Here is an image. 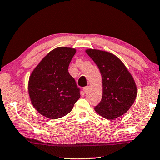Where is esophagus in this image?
Listing matches in <instances>:
<instances>
[{
	"label": "esophagus",
	"mask_w": 160,
	"mask_h": 160,
	"mask_svg": "<svg viewBox=\"0 0 160 160\" xmlns=\"http://www.w3.org/2000/svg\"><path fill=\"white\" fill-rule=\"evenodd\" d=\"M88 89H89V87H88V86H86V87L83 88V91H84L85 93H86V92H88Z\"/></svg>",
	"instance_id": "esophagus-1"
}]
</instances>
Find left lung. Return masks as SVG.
<instances>
[{
	"label": "left lung",
	"instance_id": "left-lung-1",
	"mask_svg": "<svg viewBox=\"0 0 160 160\" xmlns=\"http://www.w3.org/2000/svg\"><path fill=\"white\" fill-rule=\"evenodd\" d=\"M85 52L98 65L102 76V98L95 107L98 115L114 120L130 110L137 97V86L128 68L112 53L98 49Z\"/></svg>",
	"mask_w": 160,
	"mask_h": 160
}]
</instances>
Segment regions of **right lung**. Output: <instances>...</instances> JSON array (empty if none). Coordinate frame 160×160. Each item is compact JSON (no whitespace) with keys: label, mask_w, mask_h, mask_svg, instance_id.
I'll list each match as a JSON object with an SVG mask.
<instances>
[{"label":"right lung","mask_w":160,"mask_h":160,"mask_svg":"<svg viewBox=\"0 0 160 160\" xmlns=\"http://www.w3.org/2000/svg\"><path fill=\"white\" fill-rule=\"evenodd\" d=\"M76 49L58 47L49 52L34 68L28 80V94L40 115L58 119L68 115L80 97L68 66Z\"/></svg>","instance_id":"1"}]
</instances>
